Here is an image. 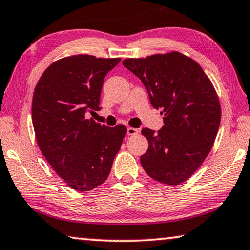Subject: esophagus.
I'll use <instances>...</instances> for the list:
<instances>
[{
  "label": "esophagus",
  "mask_w": 250,
  "mask_h": 250,
  "mask_svg": "<svg viewBox=\"0 0 250 250\" xmlns=\"http://www.w3.org/2000/svg\"><path fill=\"white\" fill-rule=\"evenodd\" d=\"M138 132H139V130L136 128H131V126H129V128L126 129V133H128V136H136L138 135Z\"/></svg>",
  "instance_id": "esophagus-1"
}]
</instances>
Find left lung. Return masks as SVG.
I'll return each instance as SVG.
<instances>
[{"mask_svg":"<svg viewBox=\"0 0 250 250\" xmlns=\"http://www.w3.org/2000/svg\"><path fill=\"white\" fill-rule=\"evenodd\" d=\"M125 67L146 86L150 103L162 109L164 126L145 128L148 150L140 163L149 176L178 185L199 168L213 146L221 121L215 88L194 59L178 51L126 58Z\"/></svg>","mask_w":250,"mask_h":250,"instance_id":"left-lung-1","label":"left lung"}]
</instances>
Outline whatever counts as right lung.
Masks as SVG:
<instances>
[{"mask_svg":"<svg viewBox=\"0 0 250 250\" xmlns=\"http://www.w3.org/2000/svg\"><path fill=\"white\" fill-rule=\"evenodd\" d=\"M120 58L74 55L47 67L32 96V125L40 151L59 177L78 192L105 182L126 133L96 122L104 77Z\"/></svg>","mask_w":250,"mask_h":250,"instance_id":"obj_1","label":"right lung"}]
</instances>
